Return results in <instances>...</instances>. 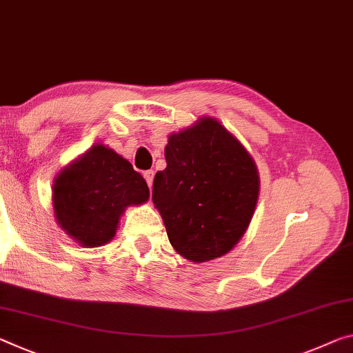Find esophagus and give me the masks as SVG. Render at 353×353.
I'll return each mask as SVG.
<instances>
[{
  "label": "esophagus",
  "mask_w": 353,
  "mask_h": 353,
  "mask_svg": "<svg viewBox=\"0 0 353 353\" xmlns=\"http://www.w3.org/2000/svg\"><path fill=\"white\" fill-rule=\"evenodd\" d=\"M143 176H144V179H146L149 188L152 187V182H154V171H150V170H149V171H144Z\"/></svg>",
  "instance_id": "1"
}]
</instances>
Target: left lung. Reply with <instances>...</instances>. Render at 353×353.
I'll return each mask as SVG.
<instances>
[{
  "instance_id": "obj_1",
  "label": "left lung",
  "mask_w": 353,
  "mask_h": 353,
  "mask_svg": "<svg viewBox=\"0 0 353 353\" xmlns=\"http://www.w3.org/2000/svg\"><path fill=\"white\" fill-rule=\"evenodd\" d=\"M166 168L154 177L152 201L179 254L207 262L243 237L259 198V174L248 150L214 117L171 133Z\"/></svg>"
}]
</instances>
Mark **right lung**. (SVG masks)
Wrapping results in <instances>:
<instances>
[{"instance_id": "1", "label": "right lung", "mask_w": 353, "mask_h": 353, "mask_svg": "<svg viewBox=\"0 0 353 353\" xmlns=\"http://www.w3.org/2000/svg\"><path fill=\"white\" fill-rule=\"evenodd\" d=\"M52 199L56 221L67 236L81 247L94 248L114 237L128 205L146 203L149 188L130 161L96 144L61 170Z\"/></svg>"}]
</instances>
